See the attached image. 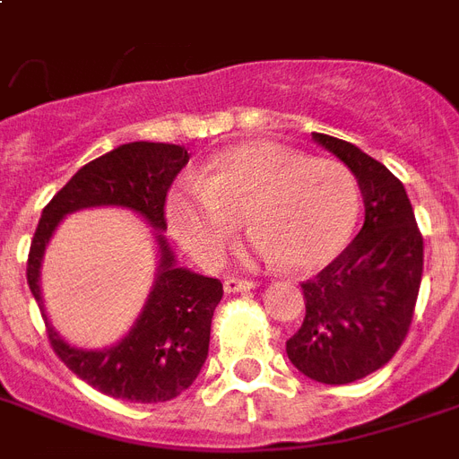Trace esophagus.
Returning a JSON list of instances; mask_svg holds the SVG:
<instances>
[{
  "instance_id": "obj_1",
  "label": "esophagus",
  "mask_w": 459,
  "mask_h": 459,
  "mask_svg": "<svg viewBox=\"0 0 459 459\" xmlns=\"http://www.w3.org/2000/svg\"><path fill=\"white\" fill-rule=\"evenodd\" d=\"M255 286H257V283L243 279H233V276H229V279L223 281V290H226V293H247V290H252Z\"/></svg>"
}]
</instances>
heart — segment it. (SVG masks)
Returning a JSON list of instances; mask_svg holds the SVG:
<instances>
[{
    "mask_svg": "<svg viewBox=\"0 0 459 459\" xmlns=\"http://www.w3.org/2000/svg\"><path fill=\"white\" fill-rule=\"evenodd\" d=\"M359 216V186L333 159L250 140L223 147L197 178L166 197V221L190 257L214 262L245 219L252 262L295 272L326 266L348 245Z\"/></svg>",
    "mask_w": 459,
    "mask_h": 459,
    "instance_id": "obj_1",
    "label": "heart"
}]
</instances>
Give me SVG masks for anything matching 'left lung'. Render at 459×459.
I'll use <instances>...</instances> for the list:
<instances>
[{
	"instance_id": "8db88e82",
	"label": "left lung",
	"mask_w": 459,
	"mask_h": 459,
	"mask_svg": "<svg viewBox=\"0 0 459 459\" xmlns=\"http://www.w3.org/2000/svg\"><path fill=\"white\" fill-rule=\"evenodd\" d=\"M357 178L364 223L357 238L302 283L305 321L286 341L295 369L319 384H352L403 345L424 269V240L405 186L359 147L312 133Z\"/></svg>"
}]
</instances>
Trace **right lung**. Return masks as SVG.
<instances>
[{"label": "right lung", "instance_id": "1", "mask_svg": "<svg viewBox=\"0 0 459 459\" xmlns=\"http://www.w3.org/2000/svg\"><path fill=\"white\" fill-rule=\"evenodd\" d=\"M186 145L128 143L85 164L52 202L28 255V286L39 305L54 352L75 377L104 395L131 403H166L193 385L209 352V331L223 286L178 266L166 240V190L187 164ZM92 206H118L138 213L153 226L158 272L139 319L117 343L107 349H78L51 326L46 316L39 269L53 230L68 213Z\"/></svg>", "mask_w": 459, "mask_h": 459}]
</instances>
